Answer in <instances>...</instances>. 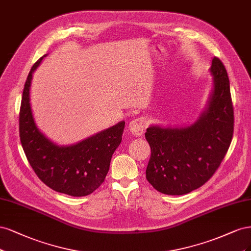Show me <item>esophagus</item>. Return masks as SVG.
Listing matches in <instances>:
<instances>
[{"label": "esophagus", "instance_id": "esophagus-1", "mask_svg": "<svg viewBox=\"0 0 251 251\" xmlns=\"http://www.w3.org/2000/svg\"><path fill=\"white\" fill-rule=\"evenodd\" d=\"M147 127V123L143 118H135L129 123V129L134 136H141Z\"/></svg>", "mask_w": 251, "mask_h": 251}]
</instances>
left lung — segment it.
Returning a JSON list of instances; mask_svg holds the SVG:
<instances>
[{
    "label": "left lung",
    "mask_w": 251,
    "mask_h": 251,
    "mask_svg": "<svg viewBox=\"0 0 251 251\" xmlns=\"http://www.w3.org/2000/svg\"><path fill=\"white\" fill-rule=\"evenodd\" d=\"M209 71L213 92L195 123L183 128L150 126L145 133L151 148L146 178L167 195H183L203 185L230 146L234 121L227 72L217 57Z\"/></svg>",
    "instance_id": "1"
}]
</instances>
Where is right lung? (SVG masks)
Here are the masks:
<instances>
[{"instance_id":"add662e5","label":"right lung","mask_w":251,"mask_h":251,"mask_svg":"<svg viewBox=\"0 0 251 251\" xmlns=\"http://www.w3.org/2000/svg\"><path fill=\"white\" fill-rule=\"evenodd\" d=\"M47 54L31 68L20 110V137L24 152L38 178L52 190L70 196L90 195L106 177L110 159L122 141L125 122L70 146H58L39 131L32 115V75Z\"/></svg>"}]
</instances>
